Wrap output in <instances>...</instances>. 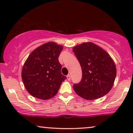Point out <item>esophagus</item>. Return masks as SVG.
Returning <instances> with one entry per match:
<instances>
[{"instance_id":"34e87169","label":"esophagus","mask_w":133,"mask_h":133,"mask_svg":"<svg viewBox=\"0 0 133 133\" xmlns=\"http://www.w3.org/2000/svg\"><path fill=\"white\" fill-rule=\"evenodd\" d=\"M66 78H67V79H68V81H70V80H71V76H70V75H67Z\"/></svg>"}]
</instances>
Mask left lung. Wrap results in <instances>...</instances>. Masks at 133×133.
<instances>
[{
	"mask_svg": "<svg viewBox=\"0 0 133 133\" xmlns=\"http://www.w3.org/2000/svg\"><path fill=\"white\" fill-rule=\"evenodd\" d=\"M72 51L82 71L81 82L73 85L76 94L87 100L106 95L113 86L116 76L115 63L110 56L92 42L78 45Z\"/></svg>",
	"mask_w": 133,
	"mask_h": 133,
	"instance_id": "8db88e82",
	"label": "left lung"
}]
</instances>
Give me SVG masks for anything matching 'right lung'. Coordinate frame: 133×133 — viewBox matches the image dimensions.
Masks as SVG:
<instances>
[{
  "label": "right lung",
  "instance_id": "add662e5",
  "mask_svg": "<svg viewBox=\"0 0 133 133\" xmlns=\"http://www.w3.org/2000/svg\"><path fill=\"white\" fill-rule=\"evenodd\" d=\"M63 46L50 42L35 49L27 58L22 70V78L29 93L47 100L53 97L66 79L61 73L59 56Z\"/></svg>",
  "mask_w": 133,
  "mask_h": 133
}]
</instances>
